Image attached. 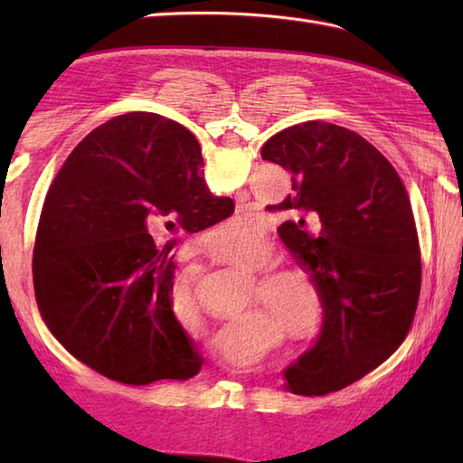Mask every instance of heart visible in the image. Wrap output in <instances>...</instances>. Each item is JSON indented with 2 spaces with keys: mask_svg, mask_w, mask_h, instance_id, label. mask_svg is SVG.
Listing matches in <instances>:
<instances>
[{
  "mask_svg": "<svg viewBox=\"0 0 463 463\" xmlns=\"http://www.w3.org/2000/svg\"><path fill=\"white\" fill-rule=\"evenodd\" d=\"M239 232L234 234L231 242L221 239L222 231H213L211 252L221 260L234 264V267L249 269L257 272L267 267L272 257L270 242L260 231H247L244 216L232 222ZM243 232L241 233L240 231ZM259 288L267 302L269 310L274 317L280 318L290 332L302 342H310L318 336L320 324V298L318 290L312 280L298 269L290 267H270L260 274ZM173 297L176 304L179 318H193L196 314V297H194V280L189 274L175 280Z\"/></svg>",
  "mask_w": 463,
  "mask_h": 463,
  "instance_id": "obj_1",
  "label": "heart"
}]
</instances>
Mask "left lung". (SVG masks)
<instances>
[{
	"label": "left lung",
	"mask_w": 463,
	"mask_h": 463,
	"mask_svg": "<svg viewBox=\"0 0 463 463\" xmlns=\"http://www.w3.org/2000/svg\"><path fill=\"white\" fill-rule=\"evenodd\" d=\"M260 155L292 175V193L267 211L287 216L279 234L322 307L317 342L284 370V388L324 396L378 368L406 338L421 284L414 214L394 166L346 127L294 125Z\"/></svg>",
	"instance_id": "left-lung-1"
}]
</instances>
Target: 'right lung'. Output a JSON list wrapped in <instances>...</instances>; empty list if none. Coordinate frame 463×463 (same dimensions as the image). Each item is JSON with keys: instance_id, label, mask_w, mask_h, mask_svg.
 Returning a JSON list of instances; mask_svg holds the SVG:
<instances>
[{"instance_id": "right-lung-1", "label": "right lung", "mask_w": 463, "mask_h": 463, "mask_svg": "<svg viewBox=\"0 0 463 463\" xmlns=\"http://www.w3.org/2000/svg\"><path fill=\"white\" fill-rule=\"evenodd\" d=\"M201 146L183 125L127 113L67 156L45 196L33 249L37 307L49 330L101 376L146 386L189 380L201 354L173 310L171 250L234 213L203 176ZM172 239L156 248L150 232Z\"/></svg>"}]
</instances>
